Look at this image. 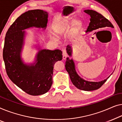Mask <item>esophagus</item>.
Wrapping results in <instances>:
<instances>
[{
    "mask_svg": "<svg viewBox=\"0 0 122 122\" xmlns=\"http://www.w3.org/2000/svg\"><path fill=\"white\" fill-rule=\"evenodd\" d=\"M67 57V53H66V51L65 50H62V58L63 60L66 59V58Z\"/></svg>",
    "mask_w": 122,
    "mask_h": 122,
    "instance_id": "esophagus-1",
    "label": "esophagus"
}]
</instances>
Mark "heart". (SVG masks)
I'll return each mask as SVG.
<instances>
[{
	"label": "heart",
	"instance_id": "heart-1",
	"mask_svg": "<svg viewBox=\"0 0 122 122\" xmlns=\"http://www.w3.org/2000/svg\"><path fill=\"white\" fill-rule=\"evenodd\" d=\"M77 25V27L78 29L81 28V27L82 26V23L80 21H77L76 23ZM72 24L70 23H68V22H62V23L60 24L59 26L57 27V28L55 29V33L56 35H61L63 32L66 31L67 30H68V29L70 28Z\"/></svg>",
	"mask_w": 122,
	"mask_h": 122
}]
</instances>
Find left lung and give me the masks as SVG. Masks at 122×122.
<instances>
[{"mask_svg":"<svg viewBox=\"0 0 122 122\" xmlns=\"http://www.w3.org/2000/svg\"><path fill=\"white\" fill-rule=\"evenodd\" d=\"M86 13L91 16L90 23L86 30V32L92 31V30L96 29L102 28L104 27H114L112 24L107 19L104 17L102 14L98 13V12L92 10H86L84 11ZM67 52L70 56H71L72 49L71 46L68 45L67 46ZM65 67L66 71L68 72L70 75L73 85L75 86L78 89L81 90L91 91L97 90L100 88L105 82L107 80L110 76L107 78L106 80H103L100 82H89L83 80L77 75L75 70V64L72 59L70 60L67 57L66 59V63H65Z\"/></svg>","mask_w":122,"mask_h":122,"instance_id":"left-lung-1","label":"left lung"}]
</instances>
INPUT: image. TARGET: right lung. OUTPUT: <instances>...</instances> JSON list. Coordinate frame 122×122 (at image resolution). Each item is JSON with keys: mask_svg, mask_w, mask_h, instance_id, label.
Segmentation results:
<instances>
[{"mask_svg": "<svg viewBox=\"0 0 122 122\" xmlns=\"http://www.w3.org/2000/svg\"><path fill=\"white\" fill-rule=\"evenodd\" d=\"M48 13L40 9L29 10L15 20L6 32L3 56L6 72L14 83L26 93L39 96L45 93L52 84L54 66L62 59L59 50H41L37 55L35 65H25L20 53L25 31L31 27L45 29Z\"/></svg>", "mask_w": 122, "mask_h": 122, "instance_id": "right-lung-1", "label": "right lung"}]
</instances>
